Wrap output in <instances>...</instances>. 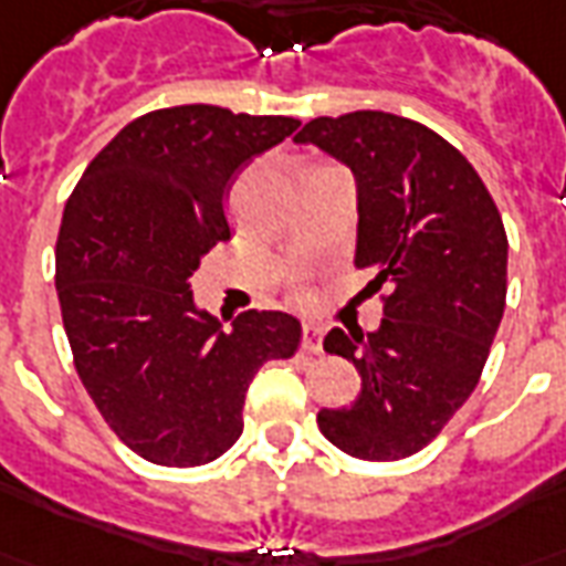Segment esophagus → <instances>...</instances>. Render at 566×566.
Masks as SVG:
<instances>
[{
  "label": "esophagus",
  "mask_w": 566,
  "mask_h": 566,
  "mask_svg": "<svg viewBox=\"0 0 566 566\" xmlns=\"http://www.w3.org/2000/svg\"><path fill=\"white\" fill-rule=\"evenodd\" d=\"M321 338H324V329L317 324H305L303 326V350L308 354H321Z\"/></svg>",
  "instance_id": "34e87169"
}]
</instances>
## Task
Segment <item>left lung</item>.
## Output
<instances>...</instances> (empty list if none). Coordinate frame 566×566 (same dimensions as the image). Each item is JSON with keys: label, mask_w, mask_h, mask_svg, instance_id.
Returning <instances> with one entry per match:
<instances>
[{"label": "left lung", "mask_w": 566, "mask_h": 566, "mask_svg": "<svg viewBox=\"0 0 566 566\" xmlns=\"http://www.w3.org/2000/svg\"><path fill=\"white\" fill-rule=\"evenodd\" d=\"M357 179V263L389 287L375 333L329 329L354 363V405L317 413L354 459L396 462L438 438L474 392L506 300V233L471 161L432 128L380 111L317 116L294 137Z\"/></svg>", "instance_id": "1"}]
</instances>
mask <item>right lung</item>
<instances>
[{"instance_id":"1","label":"right lung","mask_w":566,"mask_h":566,"mask_svg":"<svg viewBox=\"0 0 566 566\" xmlns=\"http://www.w3.org/2000/svg\"><path fill=\"white\" fill-rule=\"evenodd\" d=\"M296 125L212 104L146 113L92 158L65 203L56 291L74 368L146 462L195 468L228 453L258 368L300 347L294 315L251 308L221 329L188 284L230 240V179Z\"/></svg>"}]
</instances>
